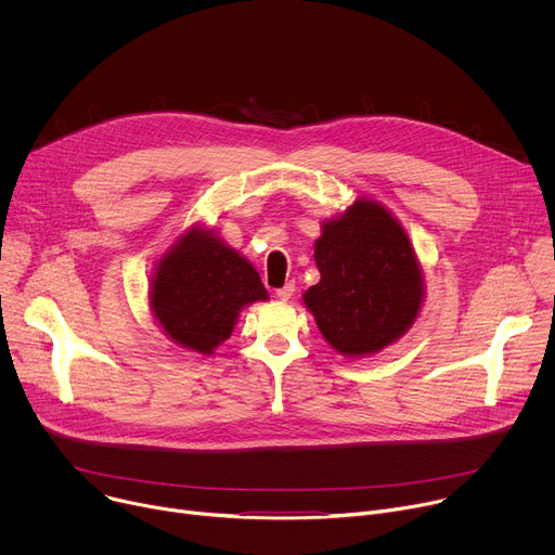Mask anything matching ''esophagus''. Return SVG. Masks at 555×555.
Masks as SVG:
<instances>
[{"label":"esophagus","instance_id":"1","mask_svg":"<svg viewBox=\"0 0 555 555\" xmlns=\"http://www.w3.org/2000/svg\"><path fill=\"white\" fill-rule=\"evenodd\" d=\"M292 294H294V283H287V285H283L281 289H276V298L279 300H289L292 298Z\"/></svg>","mask_w":555,"mask_h":555}]
</instances>
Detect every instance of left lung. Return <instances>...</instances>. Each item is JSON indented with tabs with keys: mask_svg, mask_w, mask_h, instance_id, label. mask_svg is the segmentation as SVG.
Here are the masks:
<instances>
[{
	"mask_svg": "<svg viewBox=\"0 0 555 555\" xmlns=\"http://www.w3.org/2000/svg\"><path fill=\"white\" fill-rule=\"evenodd\" d=\"M321 228L313 246L321 281L302 300L338 353H377L411 330L424 300L422 266L409 234L373 199H356Z\"/></svg>",
	"mask_w": 555,
	"mask_h": 555,
	"instance_id": "left-lung-1",
	"label": "left lung"
}]
</instances>
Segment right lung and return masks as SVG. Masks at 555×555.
Wrapping results in <instances>:
<instances>
[{
    "label": "right lung",
    "instance_id": "1",
    "mask_svg": "<svg viewBox=\"0 0 555 555\" xmlns=\"http://www.w3.org/2000/svg\"><path fill=\"white\" fill-rule=\"evenodd\" d=\"M259 272L215 230L189 228L157 261L149 302L163 332L180 347L210 356L230 338L240 311L266 300Z\"/></svg>",
    "mask_w": 555,
    "mask_h": 555
}]
</instances>
